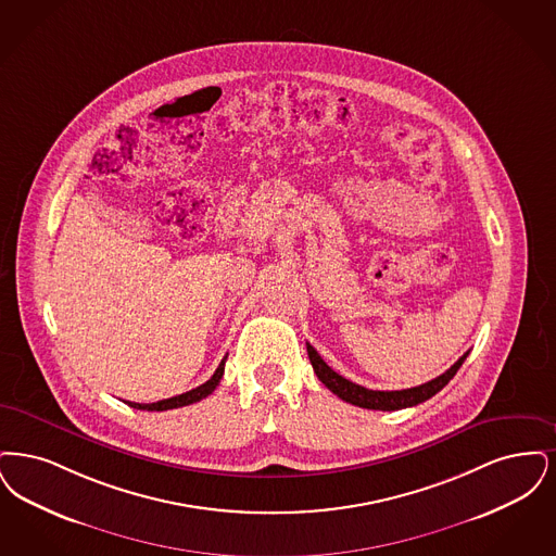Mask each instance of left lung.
<instances>
[{
  "instance_id": "obj_1",
  "label": "left lung",
  "mask_w": 556,
  "mask_h": 556,
  "mask_svg": "<svg viewBox=\"0 0 556 556\" xmlns=\"http://www.w3.org/2000/svg\"><path fill=\"white\" fill-rule=\"evenodd\" d=\"M307 353H309V362L314 365L315 376L319 378V382L328 388L330 392H334L344 403H351L355 407L374 410H399L415 407L428 399H432L435 392H440L446 387L453 376L459 371L460 365L467 359L469 351L460 357L459 362L451 365V369H446L442 376H438L434 380L421 384V387L407 388V390H369V388L359 387L346 378H342L337 374L328 363L319 357V353L314 346L307 342Z\"/></svg>"
}]
</instances>
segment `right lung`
<instances>
[{
  "label": "right lung",
  "instance_id": "add662e5",
  "mask_svg": "<svg viewBox=\"0 0 556 556\" xmlns=\"http://www.w3.org/2000/svg\"><path fill=\"white\" fill-rule=\"evenodd\" d=\"M226 359H228V355L217 365L216 374H214L205 384L193 388V390H189V392H185V394L172 396V399H166V401H157V403H130V401H124V403H128V407H132V409L141 410L178 409V407H187V405L199 403L201 399L210 396V394L216 390L219 380H222V376H224V363H226Z\"/></svg>",
  "mask_w": 556,
  "mask_h": 556
}]
</instances>
